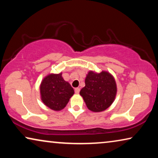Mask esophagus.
I'll return each instance as SVG.
<instances>
[{
	"mask_svg": "<svg viewBox=\"0 0 158 158\" xmlns=\"http://www.w3.org/2000/svg\"><path fill=\"white\" fill-rule=\"evenodd\" d=\"M75 94H78L79 93H80V88H75Z\"/></svg>",
	"mask_w": 158,
	"mask_h": 158,
	"instance_id": "esophagus-1",
	"label": "esophagus"
}]
</instances>
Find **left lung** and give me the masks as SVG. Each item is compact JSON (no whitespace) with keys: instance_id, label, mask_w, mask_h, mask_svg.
Returning <instances> with one entry per match:
<instances>
[{"instance_id":"8db88e82","label":"left lung","mask_w":158,"mask_h":158,"mask_svg":"<svg viewBox=\"0 0 158 158\" xmlns=\"http://www.w3.org/2000/svg\"><path fill=\"white\" fill-rule=\"evenodd\" d=\"M85 87L80 94L83 96L88 109L100 112L108 109L116 94V85L113 76L107 72L96 73L90 71L85 81Z\"/></svg>"}]
</instances>
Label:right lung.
<instances>
[{
    "mask_svg": "<svg viewBox=\"0 0 158 158\" xmlns=\"http://www.w3.org/2000/svg\"><path fill=\"white\" fill-rule=\"evenodd\" d=\"M40 92L43 103L55 111L64 109L74 94V90L64 81L62 73L51 74L45 77L41 84Z\"/></svg>",
    "mask_w": 158,
    "mask_h": 158,
    "instance_id": "obj_1",
    "label": "right lung"
}]
</instances>
